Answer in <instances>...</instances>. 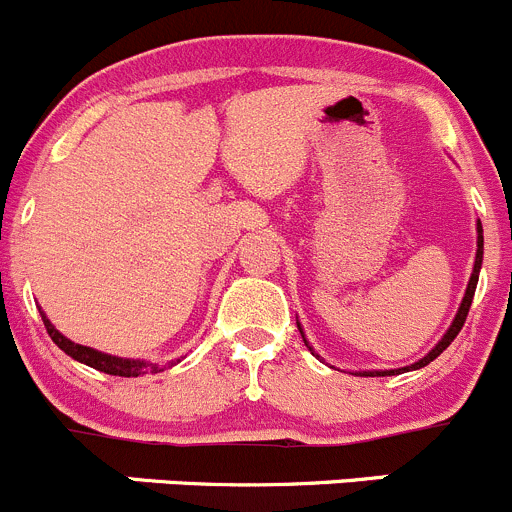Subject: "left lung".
<instances>
[{
    "label": "left lung",
    "instance_id": "8db88e82",
    "mask_svg": "<svg viewBox=\"0 0 512 512\" xmlns=\"http://www.w3.org/2000/svg\"><path fill=\"white\" fill-rule=\"evenodd\" d=\"M480 266H483V226H480V221H478V251H475L473 273H470V281H468V288H465V296H463V301H460V308H458V313H455L453 323H450V328H448V331H445V336L440 338L438 343H435V348H433V351L428 353V356H423L421 361L411 363V366H406V368H396V371H358V373H361V376H398V373H403V371H418V368L428 366L430 361H435V358H438L440 353H443L445 348H448L450 343H453V338L458 336V333H460V328H463V323H465V318H468L470 303H473V296H475V286H478ZM296 323H298V321H296ZM298 331H301V336H303V328H301V323H298ZM303 343H306V346H308L306 336H303ZM308 351H311L313 356H316V351H313L311 346H308Z\"/></svg>",
    "mask_w": 512,
    "mask_h": 512
}]
</instances>
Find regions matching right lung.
I'll use <instances>...</instances> for the list:
<instances>
[{"mask_svg":"<svg viewBox=\"0 0 512 512\" xmlns=\"http://www.w3.org/2000/svg\"><path fill=\"white\" fill-rule=\"evenodd\" d=\"M39 313H42V321H44V326H47V333L52 336V341L57 343V346L62 348L67 356H72L74 361L84 363V366L96 368V371H101V373H109V376H121V378H136V376H144V373L164 371V368L156 366V363L109 356V353H101V351H96V348H89V346H82V343L69 341L67 336H62V333L52 326V321L44 316V311H39ZM174 363H179V361H171V366H174Z\"/></svg>","mask_w":512,"mask_h":512,"instance_id":"add662e5","label":"right lung"}]
</instances>
